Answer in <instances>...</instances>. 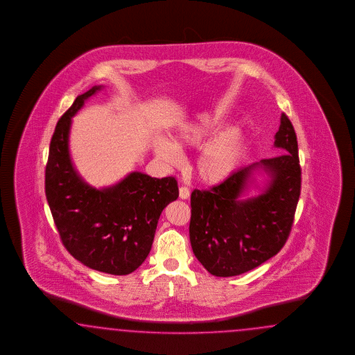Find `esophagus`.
Here are the masks:
<instances>
[{
  "instance_id": "esophagus-1",
  "label": "esophagus",
  "mask_w": 355,
  "mask_h": 355,
  "mask_svg": "<svg viewBox=\"0 0 355 355\" xmlns=\"http://www.w3.org/2000/svg\"><path fill=\"white\" fill-rule=\"evenodd\" d=\"M180 198L181 199H189L190 198V190L186 186L180 187Z\"/></svg>"
}]
</instances>
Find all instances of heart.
I'll list each match as a JSON object with an SVG mask.
<instances>
[{
  "label": "heart",
  "instance_id": "1",
  "mask_svg": "<svg viewBox=\"0 0 355 355\" xmlns=\"http://www.w3.org/2000/svg\"><path fill=\"white\" fill-rule=\"evenodd\" d=\"M220 121L221 117L217 112L200 113L173 130L171 140L165 138L153 140V152L162 162L171 166L178 165L182 160L178 148L200 147L217 129ZM242 148L243 138L241 130L229 129L218 132L205 144L198 156L196 169L200 178L212 184L224 182L236 171Z\"/></svg>",
  "mask_w": 355,
  "mask_h": 355
}]
</instances>
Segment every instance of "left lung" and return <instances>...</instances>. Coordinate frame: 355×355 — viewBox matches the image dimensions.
I'll use <instances>...</instances> for the list:
<instances>
[{
  "label": "left lung",
  "mask_w": 355,
  "mask_h": 355,
  "mask_svg": "<svg viewBox=\"0 0 355 355\" xmlns=\"http://www.w3.org/2000/svg\"><path fill=\"white\" fill-rule=\"evenodd\" d=\"M275 147L282 153L232 173L209 190L191 193L190 242L196 259L211 275L232 277L275 257L289 238L301 195L298 141L291 119L281 114ZM258 167L271 181L264 193L242 200Z\"/></svg>",
  "instance_id": "obj_1"
}]
</instances>
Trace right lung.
Segmentation results:
<instances>
[{"label":"right lung","instance_id":"right-lung-1","mask_svg":"<svg viewBox=\"0 0 355 355\" xmlns=\"http://www.w3.org/2000/svg\"><path fill=\"white\" fill-rule=\"evenodd\" d=\"M101 86L78 96L57 122L45 168V195L64 248L88 268L129 275L150 254L162 209L178 198L174 177L130 173L96 190L76 173L69 153L71 117Z\"/></svg>","mask_w":355,"mask_h":355}]
</instances>
